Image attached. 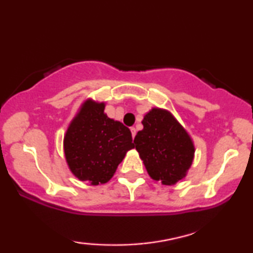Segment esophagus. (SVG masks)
<instances>
[{
    "label": "esophagus",
    "instance_id": "34e87169",
    "mask_svg": "<svg viewBox=\"0 0 253 253\" xmlns=\"http://www.w3.org/2000/svg\"><path fill=\"white\" fill-rule=\"evenodd\" d=\"M136 129H134V127H131V133H132V138L134 139V136H136Z\"/></svg>",
    "mask_w": 253,
    "mask_h": 253
}]
</instances>
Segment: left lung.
I'll return each instance as SVG.
<instances>
[{"label":"left lung","instance_id":"1","mask_svg":"<svg viewBox=\"0 0 253 253\" xmlns=\"http://www.w3.org/2000/svg\"><path fill=\"white\" fill-rule=\"evenodd\" d=\"M144 129L133 143L148 175L165 185L185 177L192 164L195 147L191 138L170 113L153 108L145 115Z\"/></svg>","mask_w":253,"mask_h":253}]
</instances>
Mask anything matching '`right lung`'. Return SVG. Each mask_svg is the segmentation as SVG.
<instances>
[{"label": "right lung", "mask_w": 253, "mask_h": 253, "mask_svg": "<svg viewBox=\"0 0 253 253\" xmlns=\"http://www.w3.org/2000/svg\"><path fill=\"white\" fill-rule=\"evenodd\" d=\"M105 103L87 100L68 127L64 153L69 168L92 185L108 182L134 147L129 127L103 113Z\"/></svg>", "instance_id": "1"}]
</instances>
